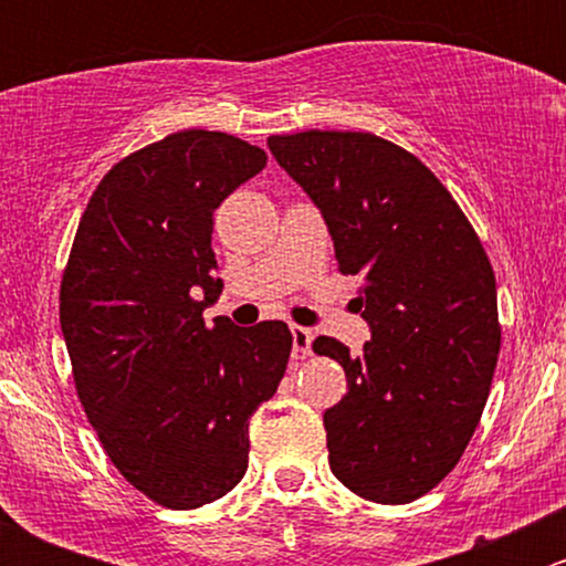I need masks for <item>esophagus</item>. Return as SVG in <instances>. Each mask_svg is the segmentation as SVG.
Wrapping results in <instances>:
<instances>
[{
	"mask_svg": "<svg viewBox=\"0 0 566 566\" xmlns=\"http://www.w3.org/2000/svg\"><path fill=\"white\" fill-rule=\"evenodd\" d=\"M290 331H293V358L295 361L312 356V342H315V334H312L310 328H304V325H293Z\"/></svg>",
	"mask_w": 566,
	"mask_h": 566,
	"instance_id": "esophagus-1",
	"label": "esophagus"
}]
</instances>
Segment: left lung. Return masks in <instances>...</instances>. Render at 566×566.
I'll return each mask as SVG.
<instances>
[{"label":"left lung","instance_id":"obj_1","mask_svg":"<svg viewBox=\"0 0 566 566\" xmlns=\"http://www.w3.org/2000/svg\"><path fill=\"white\" fill-rule=\"evenodd\" d=\"M273 158L317 205L373 339L361 356L317 336V356L347 375L323 413L328 465L378 504L430 493L479 424L501 328L495 276L452 193L402 147L361 130L268 139Z\"/></svg>","mask_w":566,"mask_h":566}]
</instances>
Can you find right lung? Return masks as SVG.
Listing matches in <instances>:
<instances>
[{
	"label": "right lung",
	"instance_id": "right-lung-1",
	"mask_svg": "<svg viewBox=\"0 0 566 566\" xmlns=\"http://www.w3.org/2000/svg\"><path fill=\"white\" fill-rule=\"evenodd\" d=\"M265 150L180 130L108 169L78 221L60 325L78 399L108 460L169 510L230 493L249 468V419L276 394L293 334L282 319L205 325L219 301L213 210Z\"/></svg>",
	"mask_w": 566,
	"mask_h": 566
}]
</instances>
